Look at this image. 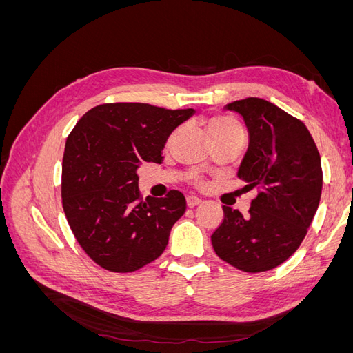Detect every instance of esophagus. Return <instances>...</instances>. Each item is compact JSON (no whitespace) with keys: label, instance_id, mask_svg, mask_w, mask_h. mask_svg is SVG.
<instances>
[{"label":"esophagus","instance_id":"obj_1","mask_svg":"<svg viewBox=\"0 0 353 353\" xmlns=\"http://www.w3.org/2000/svg\"><path fill=\"white\" fill-rule=\"evenodd\" d=\"M200 201H201V200H200L199 197H196V196H188V197H187V206H188V208H194V206L199 205Z\"/></svg>","mask_w":353,"mask_h":353}]
</instances>
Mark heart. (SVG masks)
I'll return each mask as SVG.
<instances>
[{"instance_id":"heart-1","label":"heart","mask_w":353,"mask_h":353,"mask_svg":"<svg viewBox=\"0 0 353 353\" xmlns=\"http://www.w3.org/2000/svg\"><path fill=\"white\" fill-rule=\"evenodd\" d=\"M241 131V126L237 121H234L230 116H213L209 121V132H231Z\"/></svg>"}]
</instances>
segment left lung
<instances>
[{
    "mask_svg": "<svg viewBox=\"0 0 353 353\" xmlns=\"http://www.w3.org/2000/svg\"><path fill=\"white\" fill-rule=\"evenodd\" d=\"M248 126L249 147L239 178L258 190L249 216L223 206V221L212 234L222 261L244 272L281 265L299 249L315 216L323 190L321 157L302 121L258 97L232 101Z\"/></svg>",
    "mask_w": 353,
    "mask_h": 353,
    "instance_id": "1",
    "label": "left lung"
}]
</instances>
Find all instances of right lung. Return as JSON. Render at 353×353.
Returning a JSON list of instances; mask_svg holds the SVG:
<instances>
[{
	"label": "right lung",
	"instance_id": "1",
	"mask_svg": "<svg viewBox=\"0 0 353 353\" xmlns=\"http://www.w3.org/2000/svg\"><path fill=\"white\" fill-rule=\"evenodd\" d=\"M194 109L145 103H109L85 113L68 137L61 165V201L81 248L101 268L132 272L166 249L184 215V194L143 200L137 170L162 163L169 135Z\"/></svg>",
	"mask_w": 353,
	"mask_h": 353
}]
</instances>
